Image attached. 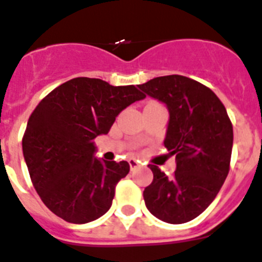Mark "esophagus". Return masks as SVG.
Returning <instances> with one entry per match:
<instances>
[{
    "instance_id": "esophagus-1",
    "label": "esophagus",
    "mask_w": 262,
    "mask_h": 262,
    "mask_svg": "<svg viewBox=\"0 0 262 262\" xmlns=\"http://www.w3.org/2000/svg\"><path fill=\"white\" fill-rule=\"evenodd\" d=\"M129 165H130L132 169H136V168L141 165V161L136 160V159H129Z\"/></svg>"
}]
</instances>
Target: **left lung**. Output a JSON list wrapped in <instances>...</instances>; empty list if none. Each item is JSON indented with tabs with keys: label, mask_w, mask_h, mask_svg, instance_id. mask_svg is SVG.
Instances as JSON below:
<instances>
[{
	"label": "left lung",
	"mask_w": 262,
	"mask_h": 262,
	"mask_svg": "<svg viewBox=\"0 0 262 262\" xmlns=\"http://www.w3.org/2000/svg\"><path fill=\"white\" fill-rule=\"evenodd\" d=\"M138 89L167 106L164 146L176 157L171 178L148 165L153 182L144 190L145 206L164 222L186 223L205 211L226 180L233 148L230 118L220 98L187 76H159Z\"/></svg>",
	"instance_id": "8db88e82"
}]
</instances>
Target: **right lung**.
I'll use <instances>...</instances> for the list:
<instances>
[{"label": "right lung", "instance_id": "add662e5", "mask_svg": "<svg viewBox=\"0 0 262 262\" xmlns=\"http://www.w3.org/2000/svg\"><path fill=\"white\" fill-rule=\"evenodd\" d=\"M145 95L135 86L74 78L52 90L28 120L23 153L42 203L70 223L109 211L127 161L99 160L94 138L107 135L116 117Z\"/></svg>", "mask_w": 262, "mask_h": 262}]
</instances>
